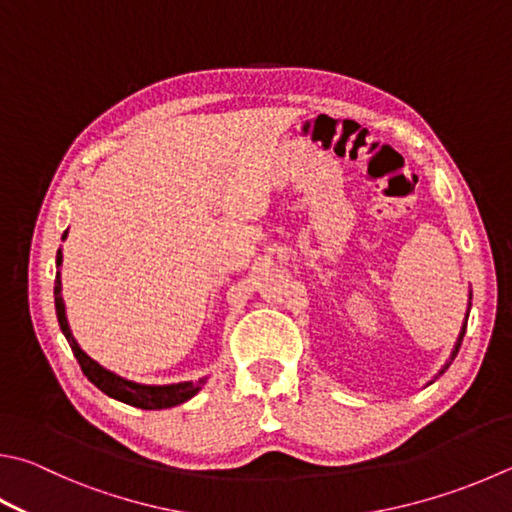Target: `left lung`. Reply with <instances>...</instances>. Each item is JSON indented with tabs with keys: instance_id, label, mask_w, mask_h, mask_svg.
I'll return each mask as SVG.
<instances>
[{
	"instance_id": "8db88e82",
	"label": "left lung",
	"mask_w": 512,
	"mask_h": 512,
	"mask_svg": "<svg viewBox=\"0 0 512 512\" xmlns=\"http://www.w3.org/2000/svg\"><path fill=\"white\" fill-rule=\"evenodd\" d=\"M470 311V309H468ZM463 333H466V324H463V329H461V336H459V342H457V347H454V351H452V358L457 356V351H459V347H461V340H463ZM445 369H448V365H445ZM443 374V371H441Z\"/></svg>"
}]
</instances>
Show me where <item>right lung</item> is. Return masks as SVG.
Listing matches in <instances>:
<instances>
[{"label":"right lung","instance_id":"right-lung-1","mask_svg":"<svg viewBox=\"0 0 512 512\" xmlns=\"http://www.w3.org/2000/svg\"><path fill=\"white\" fill-rule=\"evenodd\" d=\"M64 237H67V232H64L62 239ZM55 266H62V250H58ZM60 291H62V282H60V273H58L55 275L53 295H55V313H58L60 329L64 333V338H67V342H69L73 356H76V360H78L82 374H85L91 383L100 389V392H105L107 396L116 398V401H120V403L141 407V410H165V407H174V405L190 401V398L197 394L203 385H206V378H199L197 383L138 385V383H132V380L116 376L114 371L100 367L96 360H91L87 353L78 347L76 338H73L69 322H67V315H64V302H62Z\"/></svg>","mask_w":512,"mask_h":512}]
</instances>
